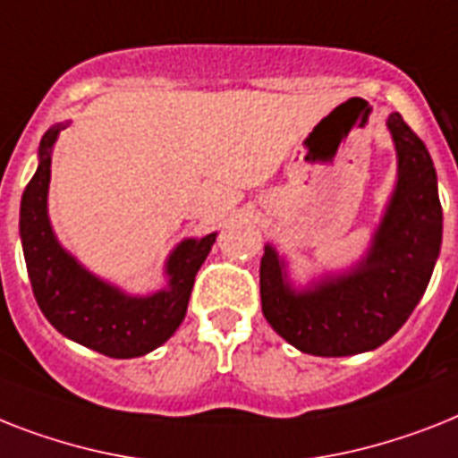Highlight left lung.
<instances>
[{"instance_id":"1","label":"left lung","mask_w":458,"mask_h":458,"mask_svg":"<svg viewBox=\"0 0 458 458\" xmlns=\"http://www.w3.org/2000/svg\"><path fill=\"white\" fill-rule=\"evenodd\" d=\"M397 150V185L369 254L341 277L293 292L273 247L261 259L263 315L284 341L319 358L374 351L407 322L428 287L442 244L437 176L423 140L388 117Z\"/></svg>"}]
</instances>
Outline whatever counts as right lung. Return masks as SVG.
<instances>
[{
  "mask_svg": "<svg viewBox=\"0 0 458 458\" xmlns=\"http://www.w3.org/2000/svg\"><path fill=\"white\" fill-rule=\"evenodd\" d=\"M65 126H54L39 143V166L21 202V240L30 284L44 318L77 344L107 358H139L176 332L188 310L192 284L216 233L185 240L166 261L169 289L152 296H126L87 273L58 244L47 214L51 148Z\"/></svg>",
  "mask_w": 458,
  "mask_h": 458,
  "instance_id": "obj_1",
  "label": "right lung"
}]
</instances>
